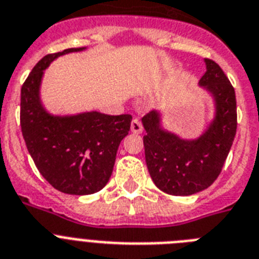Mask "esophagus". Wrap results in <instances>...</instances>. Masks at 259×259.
Instances as JSON below:
<instances>
[{
  "instance_id": "esophagus-1",
  "label": "esophagus",
  "mask_w": 259,
  "mask_h": 259,
  "mask_svg": "<svg viewBox=\"0 0 259 259\" xmlns=\"http://www.w3.org/2000/svg\"><path fill=\"white\" fill-rule=\"evenodd\" d=\"M130 129H132V132H133L134 134H141V133H142L143 126H142V123H141L140 119L134 118L133 121H132V123H130Z\"/></svg>"
}]
</instances>
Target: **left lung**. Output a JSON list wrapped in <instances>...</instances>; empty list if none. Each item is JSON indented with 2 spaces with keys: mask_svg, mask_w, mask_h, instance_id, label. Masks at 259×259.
Here are the masks:
<instances>
[{
  "mask_svg": "<svg viewBox=\"0 0 259 259\" xmlns=\"http://www.w3.org/2000/svg\"><path fill=\"white\" fill-rule=\"evenodd\" d=\"M205 73L199 87L213 100V118L205 130L187 140L167 130L162 113L151 110L142 118L145 158L150 177L160 191L190 196L205 190L220 175L237 130L236 93L220 66L204 59Z\"/></svg>",
  "mask_w": 259,
  "mask_h": 259,
  "instance_id": "left-lung-1",
  "label": "left lung"
}]
</instances>
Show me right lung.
<instances>
[{
    "mask_svg": "<svg viewBox=\"0 0 259 259\" xmlns=\"http://www.w3.org/2000/svg\"><path fill=\"white\" fill-rule=\"evenodd\" d=\"M84 50L46 55L21 89V127L27 150L42 177L68 195H91L106 186L132 122L130 114L109 116L92 110L58 116L45 108L40 97L45 69L59 56Z\"/></svg>",
    "mask_w": 259,
    "mask_h": 259,
    "instance_id": "1",
    "label": "right lung"
}]
</instances>
